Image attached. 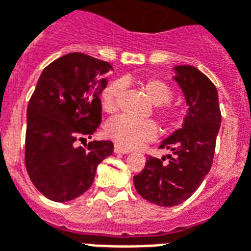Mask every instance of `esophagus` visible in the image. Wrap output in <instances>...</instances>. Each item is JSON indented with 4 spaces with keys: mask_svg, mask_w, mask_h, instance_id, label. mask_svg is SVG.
I'll return each mask as SVG.
<instances>
[{
    "mask_svg": "<svg viewBox=\"0 0 251 251\" xmlns=\"http://www.w3.org/2000/svg\"><path fill=\"white\" fill-rule=\"evenodd\" d=\"M114 151H116V153H122V154L130 153V150L126 149V148H124V146H121V145H118V144L114 146Z\"/></svg>",
    "mask_w": 251,
    "mask_h": 251,
    "instance_id": "esophagus-1",
    "label": "esophagus"
}]
</instances>
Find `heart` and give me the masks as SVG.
Listing matches in <instances>:
<instances>
[{
    "label": "heart",
    "mask_w": 251,
    "mask_h": 251,
    "mask_svg": "<svg viewBox=\"0 0 251 251\" xmlns=\"http://www.w3.org/2000/svg\"><path fill=\"white\" fill-rule=\"evenodd\" d=\"M141 88L155 105V113L163 125H172L178 120L179 110L170 103L173 90L168 83L159 78H149L141 82ZM122 90L124 83L121 81L107 83L100 94L102 110L106 113L116 110ZM105 133L118 145L131 149L153 140L157 134V126L151 120H135L127 116H116L106 122Z\"/></svg>",
    "instance_id": "1"
}]
</instances>
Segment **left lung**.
I'll return each mask as SVG.
<instances>
[{"label":"left lung","instance_id":"1","mask_svg":"<svg viewBox=\"0 0 251 251\" xmlns=\"http://www.w3.org/2000/svg\"><path fill=\"white\" fill-rule=\"evenodd\" d=\"M176 73L189 106L183 126L159 145L170 150L168 159L149 155L142 172L134 176L138 194L158 206L179 205L200 187L211 168L221 126L214 83L194 66H177Z\"/></svg>","mask_w":251,"mask_h":251}]
</instances>
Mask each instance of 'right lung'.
Masks as SVG:
<instances>
[{
  "mask_svg": "<svg viewBox=\"0 0 251 251\" xmlns=\"http://www.w3.org/2000/svg\"><path fill=\"white\" fill-rule=\"evenodd\" d=\"M109 62L69 53L48 65L27 105L25 166L46 198L72 201L92 186L100 162L113 154L111 141H93L101 124V90Z\"/></svg>",
  "mask_w": 251,
  "mask_h": 251,
  "instance_id": "1",
  "label": "right lung"
}]
</instances>
